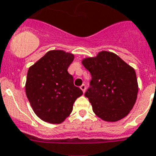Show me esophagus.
<instances>
[{
	"label": "esophagus",
	"mask_w": 156,
	"mask_h": 156,
	"mask_svg": "<svg viewBox=\"0 0 156 156\" xmlns=\"http://www.w3.org/2000/svg\"><path fill=\"white\" fill-rule=\"evenodd\" d=\"M80 88H81V90H82V91H83V93H84L85 91H86V85L82 84V86H80Z\"/></svg>",
	"instance_id": "34e87169"
}]
</instances>
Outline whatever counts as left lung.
<instances>
[{
	"label": "left lung",
	"mask_w": 156,
	"mask_h": 156,
	"mask_svg": "<svg viewBox=\"0 0 156 156\" xmlns=\"http://www.w3.org/2000/svg\"><path fill=\"white\" fill-rule=\"evenodd\" d=\"M90 72V87L85 93L98 117L109 122L124 118L134 106L138 83L135 70L116 54L98 53L82 61Z\"/></svg>",
	"instance_id": "1"
}]
</instances>
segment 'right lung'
Wrapping results in <instances>:
<instances>
[{
  "mask_svg": "<svg viewBox=\"0 0 156 156\" xmlns=\"http://www.w3.org/2000/svg\"><path fill=\"white\" fill-rule=\"evenodd\" d=\"M73 60L72 54L51 51L28 69L26 95L35 113L46 122L62 123L83 94L67 71Z\"/></svg>",
  "mask_w": 156,
  "mask_h": 156,
  "instance_id": "right-lung-1",
  "label": "right lung"
}]
</instances>
